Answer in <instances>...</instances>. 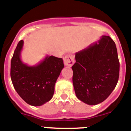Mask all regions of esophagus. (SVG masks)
Returning a JSON list of instances; mask_svg holds the SVG:
<instances>
[{
	"label": "esophagus",
	"instance_id": "obj_1",
	"mask_svg": "<svg viewBox=\"0 0 131 131\" xmlns=\"http://www.w3.org/2000/svg\"><path fill=\"white\" fill-rule=\"evenodd\" d=\"M63 62H64V65L68 67L72 66L73 63H75V59L73 54H69L65 56L63 59Z\"/></svg>",
	"mask_w": 131,
	"mask_h": 131
}]
</instances>
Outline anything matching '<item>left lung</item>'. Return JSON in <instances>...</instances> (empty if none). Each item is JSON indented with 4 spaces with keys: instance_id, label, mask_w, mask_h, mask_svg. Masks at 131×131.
<instances>
[{
    "instance_id": "8db88e82",
    "label": "left lung",
    "mask_w": 131,
    "mask_h": 131,
    "mask_svg": "<svg viewBox=\"0 0 131 131\" xmlns=\"http://www.w3.org/2000/svg\"><path fill=\"white\" fill-rule=\"evenodd\" d=\"M71 67L76 96L89 105L104 101L116 86L119 75V62L115 43L103 35L98 42L75 53Z\"/></svg>"
}]
</instances>
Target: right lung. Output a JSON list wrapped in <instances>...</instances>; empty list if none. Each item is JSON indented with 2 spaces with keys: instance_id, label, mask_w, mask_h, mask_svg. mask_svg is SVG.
<instances>
[{
  "instance_id": "add662e5",
  "label": "right lung",
  "mask_w": 131,
  "mask_h": 131,
  "mask_svg": "<svg viewBox=\"0 0 131 131\" xmlns=\"http://www.w3.org/2000/svg\"><path fill=\"white\" fill-rule=\"evenodd\" d=\"M24 41L18 42L11 60L10 76L15 90L23 100L40 106L52 98L55 83L64 67L62 58L47 56L36 66H29L21 60Z\"/></svg>"
}]
</instances>
